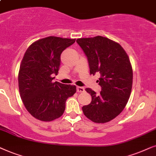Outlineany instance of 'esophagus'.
Returning <instances> with one entry per match:
<instances>
[{"label":"esophagus","mask_w":156,"mask_h":156,"mask_svg":"<svg viewBox=\"0 0 156 156\" xmlns=\"http://www.w3.org/2000/svg\"><path fill=\"white\" fill-rule=\"evenodd\" d=\"M76 90L78 93H83L85 91V89L83 88V87H80V86H77Z\"/></svg>","instance_id":"34e87169"}]
</instances>
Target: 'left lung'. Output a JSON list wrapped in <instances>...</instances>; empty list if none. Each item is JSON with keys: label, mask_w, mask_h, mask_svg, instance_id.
I'll list each match as a JSON object with an SVG mask.
<instances>
[{"label": "left lung", "mask_w": 156, "mask_h": 156, "mask_svg": "<svg viewBox=\"0 0 156 156\" xmlns=\"http://www.w3.org/2000/svg\"><path fill=\"white\" fill-rule=\"evenodd\" d=\"M76 42L88 58L90 74H101L99 95L87 88L92 101L83 106L84 115L96 123L111 121L123 111L131 93L133 68L119 43L103 36L78 38Z\"/></svg>", "instance_id": "left-lung-1"}]
</instances>
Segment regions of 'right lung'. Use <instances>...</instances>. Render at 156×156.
Segmentation results:
<instances>
[{
	"label": "right lung",
	"mask_w": 156,
	"mask_h": 156,
	"mask_svg": "<svg viewBox=\"0 0 156 156\" xmlns=\"http://www.w3.org/2000/svg\"><path fill=\"white\" fill-rule=\"evenodd\" d=\"M76 39L49 36L33 43L26 50L18 73V87L23 103L31 115L42 121L61 117L68 98L76 92V86L55 81L61 55Z\"/></svg>",
	"instance_id": "right-lung-1"
}]
</instances>
